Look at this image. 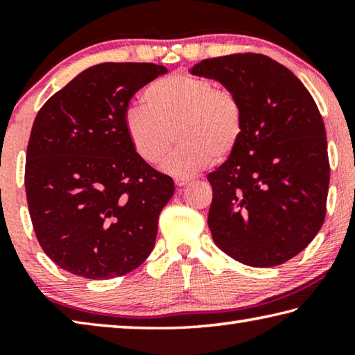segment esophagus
Returning <instances> with one entry per match:
<instances>
[{
  "label": "esophagus",
  "mask_w": 355,
  "mask_h": 355,
  "mask_svg": "<svg viewBox=\"0 0 355 355\" xmlns=\"http://www.w3.org/2000/svg\"><path fill=\"white\" fill-rule=\"evenodd\" d=\"M173 182H175V184H177V186H184V184H188V183L191 182V178H189V177H182V175H178V177L173 178Z\"/></svg>",
  "instance_id": "34e87169"
}]
</instances>
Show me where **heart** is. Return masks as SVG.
<instances>
[{"label":"heart","instance_id":"1","mask_svg":"<svg viewBox=\"0 0 355 355\" xmlns=\"http://www.w3.org/2000/svg\"><path fill=\"white\" fill-rule=\"evenodd\" d=\"M146 107L125 114V131L136 155L158 164L173 142L178 146L164 161L173 175H192L207 166L225 163L236 152L245 131L244 103L235 89L211 78L173 73L144 89Z\"/></svg>","mask_w":355,"mask_h":355}]
</instances>
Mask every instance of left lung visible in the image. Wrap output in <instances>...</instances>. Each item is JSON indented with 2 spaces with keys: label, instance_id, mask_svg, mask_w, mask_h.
<instances>
[{
  "label": "left lung",
  "instance_id": "1",
  "mask_svg": "<svg viewBox=\"0 0 355 355\" xmlns=\"http://www.w3.org/2000/svg\"><path fill=\"white\" fill-rule=\"evenodd\" d=\"M191 71L235 89L245 111L238 150L207 177L214 243L249 266L291 260L326 218L330 166L313 97L286 67L255 53L203 59Z\"/></svg>",
  "mask_w": 355,
  "mask_h": 355
}]
</instances>
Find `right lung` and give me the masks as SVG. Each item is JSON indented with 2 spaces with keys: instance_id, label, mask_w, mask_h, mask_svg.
Masks as SVG:
<instances>
[{
  "instance_id": "add662e5",
  "label": "right lung",
  "mask_w": 355,
  "mask_h": 355,
  "mask_svg": "<svg viewBox=\"0 0 355 355\" xmlns=\"http://www.w3.org/2000/svg\"><path fill=\"white\" fill-rule=\"evenodd\" d=\"M166 71L152 62L94 65L35 116L25 166L29 216L40 248L65 271L119 277L152 252L175 188L136 155L125 114L131 97Z\"/></svg>"
}]
</instances>
